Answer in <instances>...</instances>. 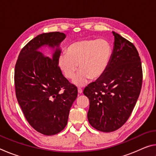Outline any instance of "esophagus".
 I'll return each instance as SVG.
<instances>
[{"instance_id":"1","label":"esophagus","mask_w":156,"mask_h":156,"mask_svg":"<svg viewBox=\"0 0 156 156\" xmlns=\"http://www.w3.org/2000/svg\"><path fill=\"white\" fill-rule=\"evenodd\" d=\"M78 94H81L82 93H83V89H80V88H78Z\"/></svg>"}]
</instances>
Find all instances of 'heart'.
I'll use <instances>...</instances> for the list:
<instances>
[{
    "mask_svg": "<svg viewBox=\"0 0 156 156\" xmlns=\"http://www.w3.org/2000/svg\"><path fill=\"white\" fill-rule=\"evenodd\" d=\"M67 53H62L58 58V65L67 79H73L76 86L83 87L89 79L98 80L107 72L112 58V48L104 39L81 40L68 46ZM79 66H78L77 65Z\"/></svg>",
    "mask_w": 156,
    "mask_h": 156,
    "instance_id": "obj_1",
    "label": "heart"
}]
</instances>
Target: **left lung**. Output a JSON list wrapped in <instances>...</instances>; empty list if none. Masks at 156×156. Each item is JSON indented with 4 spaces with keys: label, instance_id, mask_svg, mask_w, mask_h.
<instances>
[{
    "label": "left lung",
    "instance_id": "obj_1",
    "mask_svg": "<svg viewBox=\"0 0 156 156\" xmlns=\"http://www.w3.org/2000/svg\"><path fill=\"white\" fill-rule=\"evenodd\" d=\"M113 34L114 43L107 72L83 91L90 104L89 122L103 132L114 131L126 122L142 83V64L136 47L120 34Z\"/></svg>",
    "mask_w": 156,
    "mask_h": 156
}]
</instances>
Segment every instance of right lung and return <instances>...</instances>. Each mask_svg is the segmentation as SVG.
<instances>
[{
  "mask_svg": "<svg viewBox=\"0 0 156 156\" xmlns=\"http://www.w3.org/2000/svg\"><path fill=\"white\" fill-rule=\"evenodd\" d=\"M64 33H43L21 50L15 66L14 83L18 104L30 125L39 133L55 135L64 129L69 113L78 96L75 85L63 76L58 65ZM53 49L52 57L39 51Z\"/></svg>",
  "mask_w": 156,
  "mask_h": 156,
  "instance_id": "right-lung-1",
  "label": "right lung"
}]
</instances>
